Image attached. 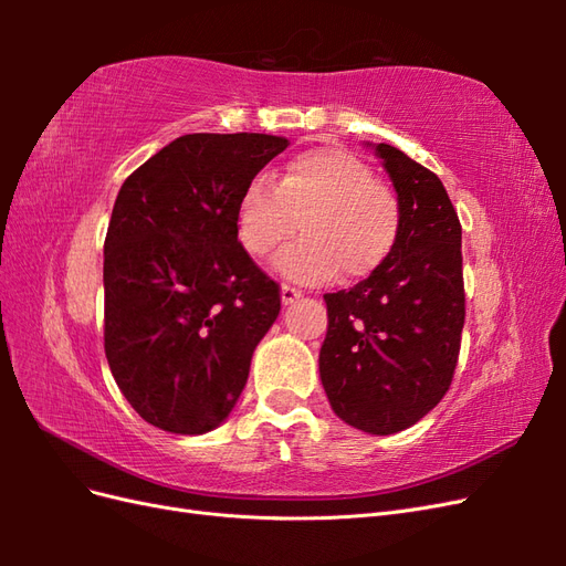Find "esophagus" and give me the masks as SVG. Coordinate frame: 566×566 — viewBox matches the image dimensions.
Here are the masks:
<instances>
[{
    "mask_svg": "<svg viewBox=\"0 0 566 566\" xmlns=\"http://www.w3.org/2000/svg\"><path fill=\"white\" fill-rule=\"evenodd\" d=\"M300 297H302V290H297V287H293V285H287V283L281 285V300H283L285 306L297 302Z\"/></svg>",
    "mask_w": 566,
    "mask_h": 566,
    "instance_id": "obj_1",
    "label": "esophagus"
}]
</instances>
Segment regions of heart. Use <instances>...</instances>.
Returning <instances> with one entry per match:
<instances>
[{
	"label": "heart",
	"mask_w": 566,
	"mask_h": 566,
	"mask_svg": "<svg viewBox=\"0 0 566 566\" xmlns=\"http://www.w3.org/2000/svg\"><path fill=\"white\" fill-rule=\"evenodd\" d=\"M297 227L304 235L276 256L283 276L323 283L342 271L358 281L397 248L401 202L368 163L345 148L321 146L290 160L279 181L254 175L235 205L238 243L254 260L269 256Z\"/></svg>",
	"instance_id": "heart-1"
}]
</instances>
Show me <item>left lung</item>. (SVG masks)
I'll return each mask as SVG.
<instances>
[{
	"instance_id": "obj_1",
	"label": "left lung",
	"mask_w": 566,
	"mask_h": 566,
	"mask_svg": "<svg viewBox=\"0 0 566 566\" xmlns=\"http://www.w3.org/2000/svg\"><path fill=\"white\" fill-rule=\"evenodd\" d=\"M375 153L401 202L399 243L366 281L323 295L328 333L318 368L342 420L394 434L430 413L451 387L465 325L462 229L434 172L389 144Z\"/></svg>"
}]
</instances>
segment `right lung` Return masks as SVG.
Instances as JSON below:
<instances>
[{
	"mask_svg": "<svg viewBox=\"0 0 566 566\" xmlns=\"http://www.w3.org/2000/svg\"><path fill=\"white\" fill-rule=\"evenodd\" d=\"M287 148L271 134H186L125 179L104 243V347L146 422L205 434L227 420L281 290L235 235L245 184Z\"/></svg>",
	"mask_w": 566,
	"mask_h": 566,
	"instance_id": "add662e5",
	"label": "right lung"
}]
</instances>
